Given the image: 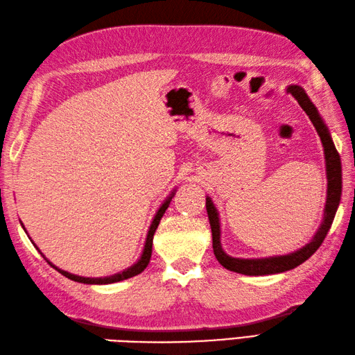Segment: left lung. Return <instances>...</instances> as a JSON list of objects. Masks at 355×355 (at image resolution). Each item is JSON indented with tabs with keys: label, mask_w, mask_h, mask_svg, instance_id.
Returning <instances> with one entry per match:
<instances>
[{
	"label": "left lung",
	"mask_w": 355,
	"mask_h": 355,
	"mask_svg": "<svg viewBox=\"0 0 355 355\" xmlns=\"http://www.w3.org/2000/svg\"><path fill=\"white\" fill-rule=\"evenodd\" d=\"M287 92L291 94L296 100L299 106H301L305 114L309 115L313 125L316 128L318 135L320 137L322 146H324V155H325V165H327V202L324 209V218L319 230L314 234V237L291 254L279 255V257H269V258H234L226 254L222 248V241H220V235H222V230H220V217L218 211L212 203L209 196H207V212L211 225L212 232V249H214V255L217 261L222 264L225 269L231 272H237L241 275H249V277H259V275H273V273H282L295 269L299 264L306 261L314 252L319 249L322 241L325 240L329 227L333 225V220L336 216V211L340 203L342 196V162L340 155L336 150V146L333 143V138L329 135V130L327 124L322 120L319 115L316 106L311 103V100L306 96L304 88L297 85H290L287 88Z\"/></svg>",
	"instance_id": "left-lung-1"
}]
</instances>
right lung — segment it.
<instances>
[{
  "label": "right lung",
  "mask_w": 355,
  "mask_h": 355,
  "mask_svg": "<svg viewBox=\"0 0 355 355\" xmlns=\"http://www.w3.org/2000/svg\"><path fill=\"white\" fill-rule=\"evenodd\" d=\"M173 196H175V190L171 191V194L168 196L167 199L164 200V203L161 205L159 209H157L156 216L153 217V222H152L150 227H148V232H147V239H146V243H144L143 254H141V258L138 259V261H137L135 264L130 266L129 269H125V270H123V272H120V273L111 275V277H105V278H85V277H78V275H73V273H69V272H65V270L59 269V267H56L53 263H50L49 259L45 258V255H42V257L46 259V263H49L51 267H54V269H56L59 273L64 275V277H67V278L71 279V281L83 282V284H112V282H118V281H123V279H128V278L135 277V275H139V273L143 272V270L146 269V267L148 266V263H150L153 235H155V232H156L157 225H159V222H161V218H162V216H164L165 209L168 208V205H170V202H171V199H173ZM22 227H24V226H22ZM31 243H33V241H31ZM33 244H35V243H33ZM35 248L37 249L36 244H35Z\"/></svg>",
  "instance_id": "add662e5"
}]
</instances>
